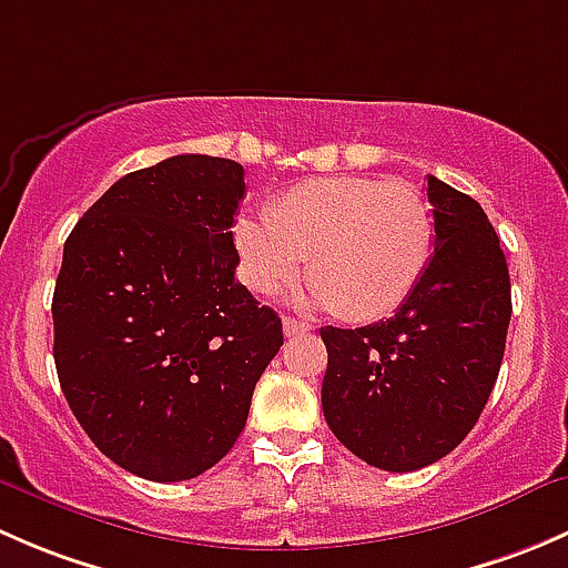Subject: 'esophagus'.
Wrapping results in <instances>:
<instances>
[{
	"label": "esophagus",
	"instance_id": "esophagus-1",
	"mask_svg": "<svg viewBox=\"0 0 568 568\" xmlns=\"http://www.w3.org/2000/svg\"><path fill=\"white\" fill-rule=\"evenodd\" d=\"M283 332L285 337H296V335H305V332H311V326L305 324V321H296L291 316L283 318Z\"/></svg>",
	"mask_w": 568,
	"mask_h": 568
}]
</instances>
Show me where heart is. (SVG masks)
Returning a JSON list of instances; mask_svg holds the SVG:
<instances>
[{
    "label": "heart",
    "mask_w": 568,
    "mask_h": 568,
    "mask_svg": "<svg viewBox=\"0 0 568 568\" xmlns=\"http://www.w3.org/2000/svg\"><path fill=\"white\" fill-rule=\"evenodd\" d=\"M233 244L255 294L294 285L307 261L305 300L368 324L398 311L420 285L434 255V216L404 181L326 175L274 197L266 220L242 216Z\"/></svg>",
    "instance_id": "obj_1"
}]
</instances>
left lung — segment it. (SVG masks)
Listing matches in <instances>:
<instances>
[{
  "mask_svg": "<svg viewBox=\"0 0 568 568\" xmlns=\"http://www.w3.org/2000/svg\"><path fill=\"white\" fill-rule=\"evenodd\" d=\"M434 255L393 318L324 326L321 406L332 434L371 467L412 473L473 432L500 374L511 280L478 203L428 175Z\"/></svg>",
  "mask_w": 568,
  "mask_h": 568,
  "instance_id": "8db88e82",
  "label": "left lung"
}]
</instances>
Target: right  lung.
<instances>
[{
    "instance_id": "obj_1",
    "label": "right lung",
    "mask_w": 568,
    "mask_h": 568,
    "mask_svg": "<svg viewBox=\"0 0 568 568\" xmlns=\"http://www.w3.org/2000/svg\"><path fill=\"white\" fill-rule=\"evenodd\" d=\"M244 168L183 153L123 175L77 222L51 300L54 365L95 448L170 484L242 434L283 321L236 280Z\"/></svg>"
}]
</instances>
